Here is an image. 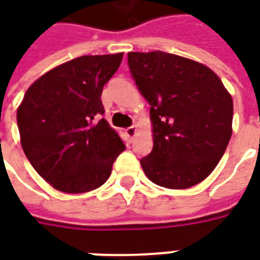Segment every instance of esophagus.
I'll list each match as a JSON object with an SVG mask.
<instances>
[{"instance_id":"obj_1","label":"esophagus","mask_w":260,"mask_h":260,"mask_svg":"<svg viewBox=\"0 0 260 260\" xmlns=\"http://www.w3.org/2000/svg\"><path fill=\"white\" fill-rule=\"evenodd\" d=\"M125 134H126V136H128L129 139H134V136L136 135L135 125H132V126H129V128H126V129H125Z\"/></svg>"}]
</instances>
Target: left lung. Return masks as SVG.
I'll list each match as a JSON object with an SVG mask.
<instances>
[{"instance_id":"1","label":"left lung","mask_w":260,"mask_h":260,"mask_svg":"<svg viewBox=\"0 0 260 260\" xmlns=\"http://www.w3.org/2000/svg\"><path fill=\"white\" fill-rule=\"evenodd\" d=\"M128 65L150 106L153 149L141 166L170 189L199 184L216 169L233 134V99L206 65L180 55L128 53Z\"/></svg>"}]
</instances>
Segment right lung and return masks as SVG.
I'll return each mask as SVG.
<instances>
[{
    "label": "right lung",
    "instance_id": "right-lung-1",
    "mask_svg": "<svg viewBox=\"0 0 260 260\" xmlns=\"http://www.w3.org/2000/svg\"><path fill=\"white\" fill-rule=\"evenodd\" d=\"M122 53L83 55L48 71L27 89L16 119L26 157L67 193L102 186L125 145L104 118L102 91Z\"/></svg>",
    "mask_w": 260,
    "mask_h": 260
}]
</instances>
